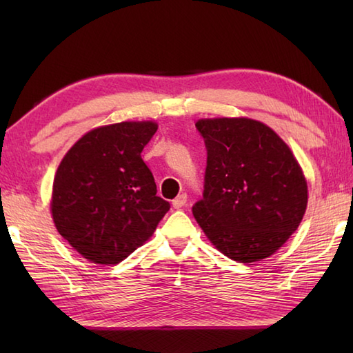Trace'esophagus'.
Instances as JSON below:
<instances>
[{
  "mask_svg": "<svg viewBox=\"0 0 353 353\" xmlns=\"http://www.w3.org/2000/svg\"><path fill=\"white\" fill-rule=\"evenodd\" d=\"M185 203H186V194H181V196H177L174 200H172V208L181 209L182 206H185Z\"/></svg>",
  "mask_w": 353,
  "mask_h": 353,
  "instance_id": "34e87169",
  "label": "esophagus"
}]
</instances>
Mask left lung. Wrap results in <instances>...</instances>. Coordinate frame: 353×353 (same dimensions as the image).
I'll return each mask as SVG.
<instances>
[{
	"label": "left lung",
	"mask_w": 353,
	"mask_h": 353,
	"mask_svg": "<svg viewBox=\"0 0 353 353\" xmlns=\"http://www.w3.org/2000/svg\"><path fill=\"white\" fill-rule=\"evenodd\" d=\"M206 147L203 199L194 219L216 249L249 264L273 254L301 224L308 186L288 145L249 118L200 119Z\"/></svg>",
	"instance_id": "8db88e82"
}]
</instances>
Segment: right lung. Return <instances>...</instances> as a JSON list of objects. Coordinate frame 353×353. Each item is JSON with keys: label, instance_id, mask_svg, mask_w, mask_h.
Masks as SVG:
<instances>
[{"label": "right lung", "instance_id": "obj_1", "mask_svg": "<svg viewBox=\"0 0 353 353\" xmlns=\"http://www.w3.org/2000/svg\"><path fill=\"white\" fill-rule=\"evenodd\" d=\"M157 130L150 121L117 123L88 132L59 165L51 214L81 256L118 264L153 235L170 203L156 196L141 153Z\"/></svg>", "mask_w": 353, "mask_h": 353}]
</instances>
